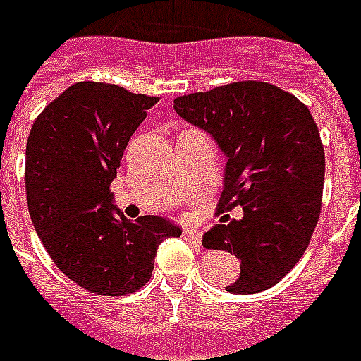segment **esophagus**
I'll return each instance as SVG.
<instances>
[{"label":"esophagus","mask_w":361,"mask_h":361,"mask_svg":"<svg viewBox=\"0 0 361 361\" xmlns=\"http://www.w3.org/2000/svg\"><path fill=\"white\" fill-rule=\"evenodd\" d=\"M183 237L187 241L192 243H200L202 241V230L200 228H183Z\"/></svg>","instance_id":"1"}]
</instances>
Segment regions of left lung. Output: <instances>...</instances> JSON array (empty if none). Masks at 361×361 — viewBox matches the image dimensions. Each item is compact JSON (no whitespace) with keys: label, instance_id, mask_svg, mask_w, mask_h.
I'll return each mask as SVG.
<instances>
[{"label":"left lung","instance_id":"1","mask_svg":"<svg viewBox=\"0 0 361 361\" xmlns=\"http://www.w3.org/2000/svg\"><path fill=\"white\" fill-rule=\"evenodd\" d=\"M174 109L226 155L219 209L243 206L239 221L215 224L202 239L241 259V274L226 291L254 295L276 286L302 257L321 215L324 150L312 113L263 81L180 96Z\"/></svg>","mask_w":361,"mask_h":361}]
</instances>
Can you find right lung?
<instances>
[{
	"label": "right lung",
	"mask_w": 361,
	"mask_h": 361,
	"mask_svg": "<svg viewBox=\"0 0 361 361\" xmlns=\"http://www.w3.org/2000/svg\"><path fill=\"white\" fill-rule=\"evenodd\" d=\"M157 98L83 81L38 114L25 148L29 215L49 257L83 289L120 297L145 286L157 247L181 228L163 216L128 221L111 181Z\"/></svg>",
	"instance_id": "1"
}]
</instances>
